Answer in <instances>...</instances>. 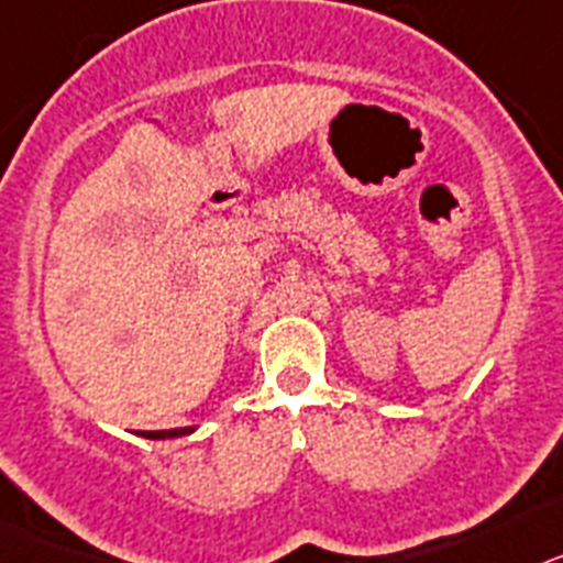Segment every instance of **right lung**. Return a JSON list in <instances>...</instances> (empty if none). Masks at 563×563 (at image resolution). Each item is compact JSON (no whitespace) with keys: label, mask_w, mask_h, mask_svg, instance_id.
<instances>
[{"label":"right lung","mask_w":563,"mask_h":563,"mask_svg":"<svg viewBox=\"0 0 563 563\" xmlns=\"http://www.w3.org/2000/svg\"><path fill=\"white\" fill-rule=\"evenodd\" d=\"M195 428H173V430H139V437L144 439H178L189 437Z\"/></svg>","instance_id":"1"}]
</instances>
